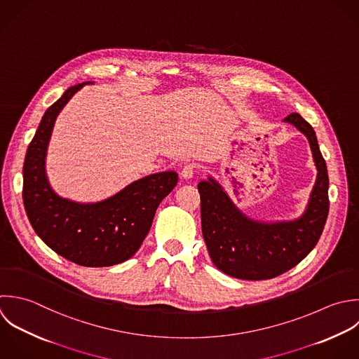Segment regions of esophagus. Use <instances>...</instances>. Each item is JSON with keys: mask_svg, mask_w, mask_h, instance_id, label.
Returning a JSON list of instances; mask_svg holds the SVG:
<instances>
[{"mask_svg": "<svg viewBox=\"0 0 359 359\" xmlns=\"http://www.w3.org/2000/svg\"><path fill=\"white\" fill-rule=\"evenodd\" d=\"M194 169H196L194 163H186V165L183 166L182 172H180L182 177H183V179H190V177H193V175H194Z\"/></svg>", "mask_w": 359, "mask_h": 359, "instance_id": "34e87169", "label": "esophagus"}]
</instances>
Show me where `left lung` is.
Listing matches in <instances>:
<instances>
[{"label": "left lung", "mask_w": 359, "mask_h": 359, "mask_svg": "<svg viewBox=\"0 0 359 359\" xmlns=\"http://www.w3.org/2000/svg\"><path fill=\"white\" fill-rule=\"evenodd\" d=\"M284 120L308 137L318 168L308 208L299 219L256 222L246 218L212 179L197 186L210 257L222 273L239 280H270L299 264L319 242L329 215V173L316 133L298 113Z\"/></svg>", "instance_id": "1"}]
</instances>
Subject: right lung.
Instances as JSON below:
<instances>
[{
  "label": "right lung",
  "instance_id": "right-lung-1",
  "mask_svg": "<svg viewBox=\"0 0 359 359\" xmlns=\"http://www.w3.org/2000/svg\"><path fill=\"white\" fill-rule=\"evenodd\" d=\"M85 83L68 88L41 117L23 163L22 198L37 236L57 255L83 267H107L128 260L148 235L156 208L177 183L176 172L142 177L95 204L58 197L50 187L44 158L57 114Z\"/></svg>",
  "mask_w": 359,
  "mask_h": 359
}]
</instances>
